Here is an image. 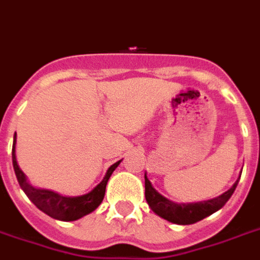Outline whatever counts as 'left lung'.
Returning a JSON list of instances; mask_svg holds the SVG:
<instances>
[{
  "mask_svg": "<svg viewBox=\"0 0 260 260\" xmlns=\"http://www.w3.org/2000/svg\"><path fill=\"white\" fill-rule=\"evenodd\" d=\"M240 175H242V172H240ZM240 175L238 180L234 183L233 187L218 198L204 200V202H198V203L178 204L160 195L159 192L152 187L151 181L148 180L147 174H145V199L151 207V210L156 215H159L160 218L166 219L171 223H175V224H193L196 221L202 220V219L207 218V216H210L218 210H220L221 207L229 202V199L235 191L236 185L239 183Z\"/></svg>",
  "mask_w": 260,
  "mask_h": 260,
  "instance_id": "left-lung-1",
  "label": "left lung"
}]
</instances>
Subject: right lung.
Here are the masks:
<instances>
[{
	"mask_svg": "<svg viewBox=\"0 0 260 260\" xmlns=\"http://www.w3.org/2000/svg\"><path fill=\"white\" fill-rule=\"evenodd\" d=\"M16 141L17 137H13V148H12V160H13V168L16 172L17 180L20 183V187L24 189L26 196L31 200V203L35 204L39 210L49 215L50 218H54L57 220L62 221H73L77 219L85 216L96 210L100 206L105 195V187L108 183L111 175L113 171L117 168L121 160L112 164L107 171L104 179L101 180L100 184H97L93 189L85 195L81 196H62L57 192L50 191V189L36 188L27 181L25 174L18 167L16 159Z\"/></svg>",
	"mask_w": 260,
	"mask_h": 260,
	"instance_id": "obj_1",
	"label": "right lung"
}]
</instances>
